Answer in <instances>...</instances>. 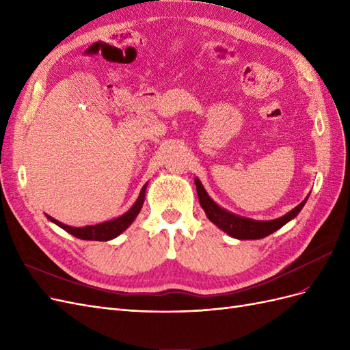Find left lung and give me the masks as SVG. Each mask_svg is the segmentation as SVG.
Returning <instances> with one entry per match:
<instances>
[{"label": "left lung", "mask_w": 350, "mask_h": 350, "mask_svg": "<svg viewBox=\"0 0 350 350\" xmlns=\"http://www.w3.org/2000/svg\"><path fill=\"white\" fill-rule=\"evenodd\" d=\"M194 183L197 187L200 206L204 210L208 220L213 221L219 229L226 232L229 237L237 238V239H261V238L269 237L270 234H273V232H276L278 229H280L282 226L288 224V221H291L292 219L298 216L299 211L305 206L306 200H308V197H306L301 204H298L279 219L254 220L250 217L235 215L232 213V211L220 207L216 201L211 200V197L207 194L203 184H201V181L197 176L194 178Z\"/></svg>", "instance_id": "1"}]
</instances>
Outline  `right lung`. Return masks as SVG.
<instances>
[{
	"mask_svg": "<svg viewBox=\"0 0 350 350\" xmlns=\"http://www.w3.org/2000/svg\"><path fill=\"white\" fill-rule=\"evenodd\" d=\"M146 183L142 188V191L137 197L135 203L131 206V208L129 211H125L124 215L111 219L108 221H102V224L98 225H89V226H83V228H74V226H68L61 224L57 219L51 217L49 215H45L48 217V220H51L52 224H55L57 226H59L61 229H64L68 234H71L72 237H76L79 239H84V241H111L116 237H120L122 232L129 228L133 221L135 220V217L139 216L140 210L143 207L144 198H146V188H147Z\"/></svg>",
	"mask_w": 350,
	"mask_h": 350,
	"instance_id": "1",
	"label": "right lung"
}]
</instances>
